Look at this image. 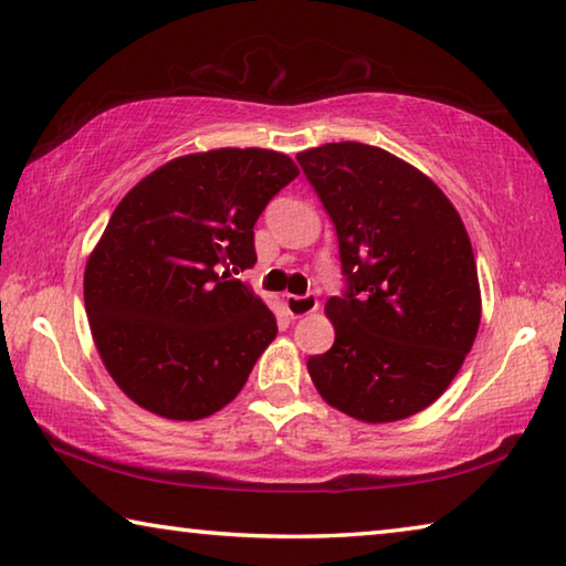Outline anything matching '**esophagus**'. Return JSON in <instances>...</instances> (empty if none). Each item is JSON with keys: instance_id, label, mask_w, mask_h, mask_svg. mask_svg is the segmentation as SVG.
Segmentation results:
<instances>
[{"instance_id": "obj_1", "label": "esophagus", "mask_w": 566, "mask_h": 566, "mask_svg": "<svg viewBox=\"0 0 566 566\" xmlns=\"http://www.w3.org/2000/svg\"><path fill=\"white\" fill-rule=\"evenodd\" d=\"M284 306H286V312L292 314V317H306V314L317 312L319 300H317V296H312V294H304V296L286 294L284 296Z\"/></svg>"}]
</instances>
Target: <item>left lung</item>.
<instances>
[{"label":"left lung","mask_w":566,"mask_h":566,"mask_svg":"<svg viewBox=\"0 0 566 566\" xmlns=\"http://www.w3.org/2000/svg\"><path fill=\"white\" fill-rule=\"evenodd\" d=\"M296 161L337 229L347 276L324 306L332 349L306 361L314 387L367 424L417 415L452 385L482 319L462 217L432 179L379 147L332 142Z\"/></svg>","instance_id":"left-lung-1"}]
</instances>
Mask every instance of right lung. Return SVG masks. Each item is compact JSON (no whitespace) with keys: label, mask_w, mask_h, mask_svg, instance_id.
I'll return each instance as SVG.
<instances>
[{"label":"right lung","mask_w":566,"mask_h":566,"mask_svg":"<svg viewBox=\"0 0 566 566\" xmlns=\"http://www.w3.org/2000/svg\"><path fill=\"white\" fill-rule=\"evenodd\" d=\"M296 175L272 149L199 151L114 209L84 270V306L104 367L139 407L195 421L242 391L276 319L232 272L256 262V219Z\"/></svg>","instance_id":"obj_1"}]
</instances>
